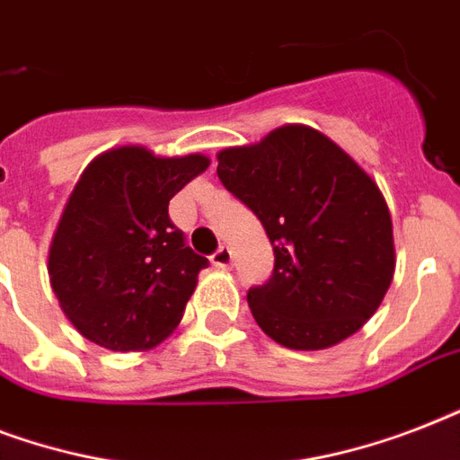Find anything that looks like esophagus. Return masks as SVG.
I'll use <instances>...</instances> for the list:
<instances>
[{
    "label": "esophagus",
    "instance_id": "esophagus-1",
    "mask_svg": "<svg viewBox=\"0 0 460 460\" xmlns=\"http://www.w3.org/2000/svg\"><path fill=\"white\" fill-rule=\"evenodd\" d=\"M212 265H215L217 270H229V267L234 265V252H231L226 245H222V248L212 255Z\"/></svg>",
    "mask_w": 460,
    "mask_h": 460
}]
</instances>
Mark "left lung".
Instances as JSON below:
<instances>
[{"instance_id": "obj_1", "label": "left lung", "mask_w": 460, "mask_h": 460, "mask_svg": "<svg viewBox=\"0 0 460 460\" xmlns=\"http://www.w3.org/2000/svg\"><path fill=\"white\" fill-rule=\"evenodd\" d=\"M217 176L265 226L274 272L248 291L272 341L322 350L356 334L396 270L392 215L372 176L317 128L287 124L217 153Z\"/></svg>"}]
</instances>
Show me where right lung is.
Segmentation results:
<instances>
[{"instance_id":"add662e5","label":"right lung","mask_w":460,"mask_h":460,"mask_svg":"<svg viewBox=\"0 0 460 460\" xmlns=\"http://www.w3.org/2000/svg\"><path fill=\"white\" fill-rule=\"evenodd\" d=\"M208 166L200 153L159 157L146 146H119L83 169L47 272L61 313L88 341L147 350L176 329L208 260L183 243L169 200Z\"/></svg>"}]
</instances>
